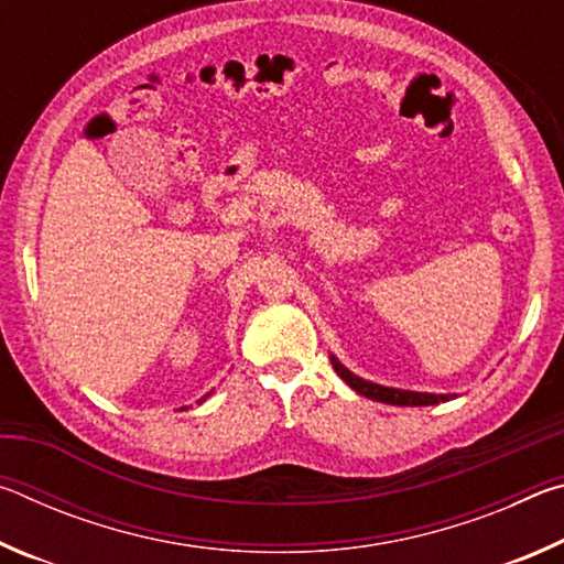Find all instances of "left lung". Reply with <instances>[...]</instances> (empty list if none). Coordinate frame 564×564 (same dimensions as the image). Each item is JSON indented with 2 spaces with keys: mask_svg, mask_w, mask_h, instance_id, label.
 I'll list each match as a JSON object with an SVG mask.
<instances>
[{
  "mask_svg": "<svg viewBox=\"0 0 564 564\" xmlns=\"http://www.w3.org/2000/svg\"><path fill=\"white\" fill-rule=\"evenodd\" d=\"M336 373L346 380V383L356 390V393L366 395L370 400H380V403H390V405H435V403H445L453 395H433V393H413V390H398V388H386L378 383H368L358 376H352L348 368H343L336 358H330Z\"/></svg>",
  "mask_w": 564,
  "mask_h": 564,
  "instance_id": "obj_1",
  "label": "left lung"
}]
</instances>
